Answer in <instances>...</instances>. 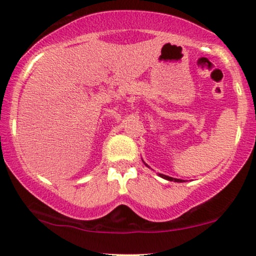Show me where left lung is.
Masks as SVG:
<instances>
[{"instance_id":"1","label":"left lung","mask_w":256,"mask_h":256,"mask_svg":"<svg viewBox=\"0 0 256 256\" xmlns=\"http://www.w3.org/2000/svg\"><path fill=\"white\" fill-rule=\"evenodd\" d=\"M143 161V160H142ZM143 162H144V161H143ZM144 165L146 166V167H149L148 165H146V164L144 162ZM149 168H150V167H149ZM158 176H160L161 178H164V179H166V180H170V182H177V183H182V179H177V178H172V177H168V176H166V174H162V173H158Z\"/></svg>"}]
</instances>
